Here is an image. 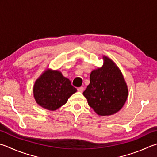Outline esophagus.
<instances>
[{"mask_svg":"<svg viewBox=\"0 0 157 157\" xmlns=\"http://www.w3.org/2000/svg\"><path fill=\"white\" fill-rule=\"evenodd\" d=\"M78 91L80 92H83V90H84V87H78Z\"/></svg>","mask_w":157,"mask_h":157,"instance_id":"34e87169","label":"esophagus"}]
</instances>
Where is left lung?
I'll return each instance as SVG.
<instances>
[{
    "instance_id": "8db88e82",
    "label": "left lung",
    "mask_w": 157,
    "mask_h": 157,
    "mask_svg": "<svg viewBox=\"0 0 157 157\" xmlns=\"http://www.w3.org/2000/svg\"><path fill=\"white\" fill-rule=\"evenodd\" d=\"M103 67L90 74V83L83 94L96 113L109 116L124 105L128 90L119 67L108 57L103 56Z\"/></svg>"
}]
</instances>
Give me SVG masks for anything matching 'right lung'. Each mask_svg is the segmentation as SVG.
Instances as JSON below:
<instances>
[{"label": "right lung", "mask_w": 157, "mask_h": 157, "mask_svg": "<svg viewBox=\"0 0 157 157\" xmlns=\"http://www.w3.org/2000/svg\"><path fill=\"white\" fill-rule=\"evenodd\" d=\"M33 91L38 105L54 111L67 103L76 89L61 72L47 70L36 81Z\"/></svg>", "instance_id": "1"}]
</instances>
